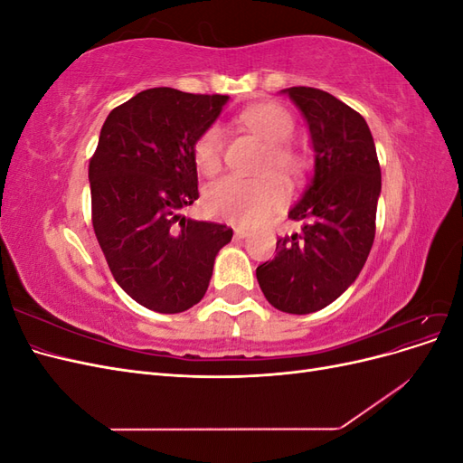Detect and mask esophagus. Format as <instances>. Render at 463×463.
<instances>
[{"instance_id":"obj_1","label":"esophagus","mask_w":463,"mask_h":463,"mask_svg":"<svg viewBox=\"0 0 463 463\" xmlns=\"http://www.w3.org/2000/svg\"><path fill=\"white\" fill-rule=\"evenodd\" d=\"M247 237H249L247 230H243V228H237L235 230V240H247Z\"/></svg>"}]
</instances>
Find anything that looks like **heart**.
I'll use <instances>...</instances> for the list:
<instances>
[{"label":"heart","instance_id":"b5f03b06","mask_svg":"<svg viewBox=\"0 0 463 463\" xmlns=\"http://www.w3.org/2000/svg\"><path fill=\"white\" fill-rule=\"evenodd\" d=\"M241 121L245 128L257 133L269 145V154L264 158V170H272L286 179L299 172V156L286 143L293 133V118L289 111L274 102H262L249 106ZM223 135L218 125H210L199 135L193 146V158L199 172L213 174L218 170L222 156ZM286 187L276 175L262 177H240L223 175L213 181L204 191V208L210 216L235 226H259L274 210L284 204Z\"/></svg>","mask_w":463,"mask_h":463}]
</instances>
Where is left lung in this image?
Instances as JSON below:
<instances>
[{
    "label": "left lung",
    "mask_w": 463,
    "mask_h": 463,
    "mask_svg": "<svg viewBox=\"0 0 463 463\" xmlns=\"http://www.w3.org/2000/svg\"><path fill=\"white\" fill-rule=\"evenodd\" d=\"M307 123L313 177L288 216L301 232L279 237L276 257L257 269L272 307L291 315L325 309L355 282L374 240L381 165L367 121L311 87L284 89Z\"/></svg>",
    "instance_id": "1"
}]
</instances>
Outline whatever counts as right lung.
I'll list each match as a JSON object with an SVG mask.
<instances>
[{
	"instance_id": "add662e5",
	"label": "right lung",
	"mask_w": 463,
	"mask_h": 463,
	"mask_svg": "<svg viewBox=\"0 0 463 463\" xmlns=\"http://www.w3.org/2000/svg\"><path fill=\"white\" fill-rule=\"evenodd\" d=\"M230 96L148 89L109 111L89 165L92 226L119 288L150 311L197 305L232 228L185 218L199 199L193 146Z\"/></svg>"
}]
</instances>
